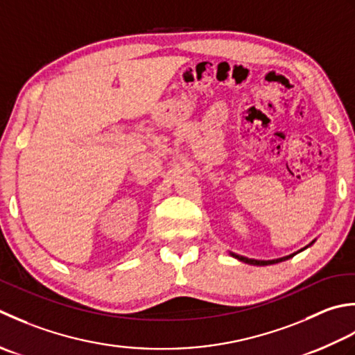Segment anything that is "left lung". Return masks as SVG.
I'll list each match as a JSON object with an SVG mask.
<instances>
[{
  "instance_id": "8db88e82",
  "label": "left lung",
  "mask_w": 355,
  "mask_h": 355,
  "mask_svg": "<svg viewBox=\"0 0 355 355\" xmlns=\"http://www.w3.org/2000/svg\"><path fill=\"white\" fill-rule=\"evenodd\" d=\"M315 241H313L311 242L308 247H311V245H313ZM308 247H305V248H302V250H299L297 252H300V251H303V250H306ZM297 252H293V254H289V256H285V257H280V259H272V260H257V259H248V257H245V256H239V254H236V252H230L231 256H233L234 259H237V260H241V262H243V263H248V265H257V266H265V265H274V263H279V262H284V260H288V259H291L293 256H295L297 254Z\"/></svg>"
}]
</instances>
